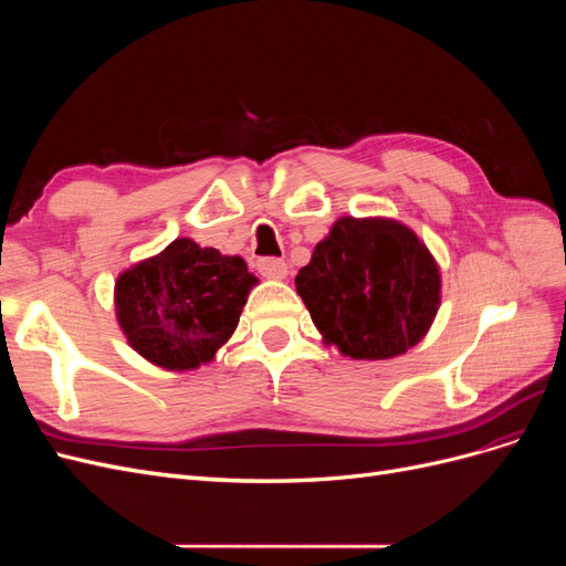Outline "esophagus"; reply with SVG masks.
I'll return each instance as SVG.
<instances>
[{"label": "esophagus", "instance_id": "34e87169", "mask_svg": "<svg viewBox=\"0 0 566 566\" xmlns=\"http://www.w3.org/2000/svg\"><path fill=\"white\" fill-rule=\"evenodd\" d=\"M256 269L269 281H283L287 276V264L283 260H273V256H264V260L256 262Z\"/></svg>", "mask_w": 566, "mask_h": 566}]
</instances>
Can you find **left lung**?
I'll list each match as a JSON object with an SVG mask.
<instances>
[{
    "label": "left lung",
    "mask_w": 566,
    "mask_h": 566,
    "mask_svg": "<svg viewBox=\"0 0 566 566\" xmlns=\"http://www.w3.org/2000/svg\"><path fill=\"white\" fill-rule=\"evenodd\" d=\"M295 285L325 345L354 361L413 349L441 304L434 254L389 217H339Z\"/></svg>",
    "instance_id": "1"
}]
</instances>
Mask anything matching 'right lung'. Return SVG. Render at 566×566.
Masks as SVG:
<instances>
[{
  "instance_id": "right-lung-1",
  "label": "right lung",
  "mask_w": 566,
  "mask_h": 566,
  "mask_svg": "<svg viewBox=\"0 0 566 566\" xmlns=\"http://www.w3.org/2000/svg\"><path fill=\"white\" fill-rule=\"evenodd\" d=\"M256 283L243 256L177 238L119 273L115 318L127 345L148 364L196 370L231 339Z\"/></svg>"
}]
</instances>
